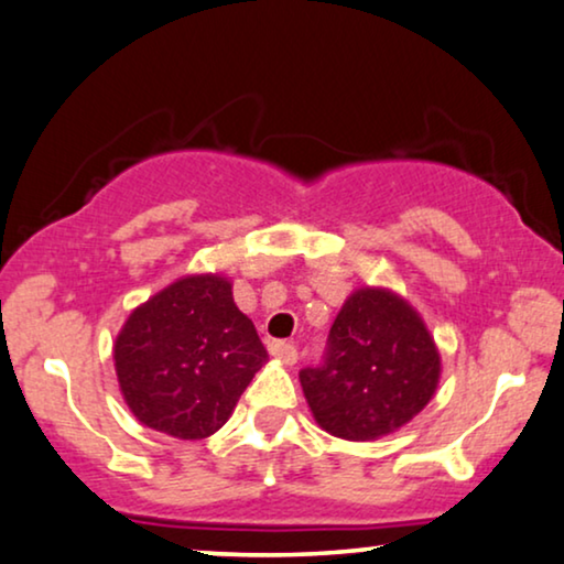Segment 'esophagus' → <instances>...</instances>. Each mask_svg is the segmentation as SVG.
I'll return each instance as SVG.
<instances>
[{
    "label": "esophagus",
    "mask_w": 564,
    "mask_h": 564,
    "mask_svg": "<svg viewBox=\"0 0 564 564\" xmlns=\"http://www.w3.org/2000/svg\"><path fill=\"white\" fill-rule=\"evenodd\" d=\"M268 351H270V356H273V359L283 361V365H296V359H299L296 346L286 344V340H270Z\"/></svg>",
    "instance_id": "1"
}]
</instances>
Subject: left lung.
Instances as JSON below:
<instances>
[{
    "mask_svg": "<svg viewBox=\"0 0 564 564\" xmlns=\"http://www.w3.org/2000/svg\"><path fill=\"white\" fill-rule=\"evenodd\" d=\"M312 416L344 440H377L432 401L440 354L419 312L388 289L346 299L327 335L323 365L299 372Z\"/></svg>",
    "mask_w": 564,
    "mask_h": 564,
    "instance_id": "left-lung-1",
    "label": "left lung"
}]
</instances>
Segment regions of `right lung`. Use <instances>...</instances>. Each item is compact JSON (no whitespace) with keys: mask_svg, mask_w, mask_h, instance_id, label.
Instances as JSON below:
<instances>
[{"mask_svg":"<svg viewBox=\"0 0 564 564\" xmlns=\"http://www.w3.org/2000/svg\"><path fill=\"white\" fill-rule=\"evenodd\" d=\"M268 361L224 275H184L132 310L113 344L119 390L140 424L203 440L229 422Z\"/></svg>","mask_w":564,"mask_h":564,"instance_id":"add662e5","label":"right lung"}]
</instances>
